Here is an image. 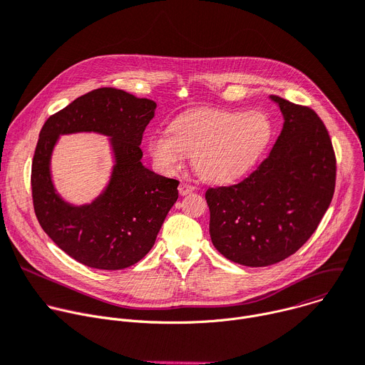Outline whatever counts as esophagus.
Returning a JSON list of instances; mask_svg holds the SVG:
<instances>
[{
	"instance_id": "1",
	"label": "esophagus",
	"mask_w": 365,
	"mask_h": 365,
	"mask_svg": "<svg viewBox=\"0 0 365 365\" xmlns=\"http://www.w3.org/2000/svg\"><path fill=\"white\" fill-rule=\"evenodd\" d=\"M193 190H195V186L190 185V183H187V182H182V183L179 185V193H180V195H187V193H190V192H193Z\"/></svg>"
}]
</instances>
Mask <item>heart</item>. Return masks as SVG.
Masks as SVG:
<instances>
[{
  "instance_id": "heart-1",
  "label": "heart",
  "mask_w": 365,
  "mask_h": 365,
  "mask_svg": "<svg viewBox=\"0 0 365 365\" xmlns=\"http://www.w3.org/2000/svg\"><path fill=\"white\" fill-rule=\"evenodd\" d=\"M272 135L274 126L262 112L202 109L176 118L170 132H155L148 140V148L164 172L180 169L189 154L201 178L228 182L252 168Z\"/></svg>"
}]
</instances>
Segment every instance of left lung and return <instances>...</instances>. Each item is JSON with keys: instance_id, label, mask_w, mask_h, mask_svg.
Segmentation results:
<instances>
[{"instance_id": "8db88e82", "label": "left lung", "mask_w": 365, "mask_h": 365, "mask_svg": "<svg viewBox=\"0 0 365 365\" xmlns=\"http://www.w3.org/2000/svg\"><path fill=\"white\" fill-rule=\"evenodd\" d=\"M271 98L284 126L269 155L239 183L205 192L215 249L245 267H269L300 249L332 202L336 183L332 140L319 115Z\"/></svg>"}]
</instances>
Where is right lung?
<instances>
[{
    "instance_id": "add662e5",
    "label": "right lung",
    "mask_w": 365,
    "mask_h": 365,
    "mask_svg": "<svg viewBox=\"0 0 365 365\" xmlns=\"http://www.w3.org/2000/svg\"><path fill=\"white\" fill-rule=\"evenodd\" d=\"M155 103L123 90H93L43 123L31 161V197L45 233L68 256L96 269H125L154 246L179 197V180L145 169L140 144ZM93 130L113 137L117 164L107 190L91 206L71 207L56 195L48 172L62 133Z\"/></svg>"
}]
</instances>
